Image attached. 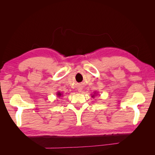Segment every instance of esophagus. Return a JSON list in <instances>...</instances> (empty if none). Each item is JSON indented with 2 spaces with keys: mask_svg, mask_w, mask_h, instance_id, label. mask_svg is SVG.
<instances>
[{
  "mask_svg": "<svg viewBox=\"0 0 155 155\" xmlns=\"http://www.w3.org/2000/svg\"><path fill=\"white\" fill-rule=\"evenodd\" d=\"M79 92H81V90H79Z\"/></svg>",
  "mask_w": 155,
  "mask_h": 155,
  "instance_id": "obj_1",
  "label": "esophagus"
}]
</instances>
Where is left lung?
I'll use <instances>...</instances> for the list:
<instances>
[{"instance_id":"left-lung-1","label":"left lung","mask_w":155,"mask_h":155,"mask_svg":"<svg viewBox=\"0 0 155 155\" xmlns=\"http://www.w3.org/2000/svg\"><path fill=\"white\" fill-rule=\"evenodd\" d=\"M92 97H94V95L92 96Z\"/></svg>"}]
</instances>
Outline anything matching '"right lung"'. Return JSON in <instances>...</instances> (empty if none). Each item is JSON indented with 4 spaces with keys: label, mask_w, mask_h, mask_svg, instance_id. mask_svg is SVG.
I'll list each match as a JSON object with an SVG mask.
<instances>
[{
    "label": "right lung",
    "mask_w": 155,
    "mask_h": 155,
    "mask_svg": "<svg viewBox=\"0 0 155 155\" xmlns=\"http://www.w3.org/2000/svg\"><path fill=\"white\" fill-rule=\"evenodd\" d=\"M57 96H58V97H60L61 96H62V94L61 93V92H58L57 93Z\"/></svg>",
    "instance_id": "right-lung-1"
}]
</instances>
